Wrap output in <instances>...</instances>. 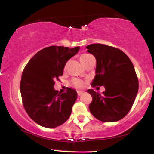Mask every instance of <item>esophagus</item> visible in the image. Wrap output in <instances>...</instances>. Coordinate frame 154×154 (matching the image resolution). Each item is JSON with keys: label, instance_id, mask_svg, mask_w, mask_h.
Here are the masks:
<instances>
[{"label": "esophagus", "instance_id": "1", "mask_svg": "<svg viewBox=\"0 0 154 154\" xmlns=\"http://www.w3.org/2000/svg\"><path fill=\"white\" fill-rule=\"evenodd\" d=\"M83 93V92H82V91H77L78 96H81Z\"/></svg>", "mask_w": 154, "mask_h": 154}]
</instances>
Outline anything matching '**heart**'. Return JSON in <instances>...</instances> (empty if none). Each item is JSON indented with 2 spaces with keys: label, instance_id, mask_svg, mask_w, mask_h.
I'll return each instance as SVG.
<instances>
[{
  "label": "heart",
  "instance_id": "heart-1",
  "mask_svg": "<svg viewBox=\"0 0 154 154\" xmlns=\"http://www.w3.org/2000/svg\"><path fill=\"white\" fill-rule=\"evenodd\" d=\"M90 57H92V56L90 55V54H83V55H81V62L83 64V63L85 62L88 58ZM71 84H72V85L76 88H82L84 86L83 82L81 81V80L77 79H73L72 81H71Z\"/></svg>",
  "mask_w": 154,
  "mask_h": 154
}]
</instances>
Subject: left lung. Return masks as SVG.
Returning <instances> with one entry per match:
<instances>
[{
  "instance_id": "1",
  "label": "left lung",
  "mask_w": 154,
  "mask_h": 154,
  "mask_svg": "<svg viewBox=\"0 0 154 154\" xmlns=\"http://www.w3.org/2000/svg\"><path fill=\"white\" fill-rule=\"evenodd\" d=\"M86 48L97 61L96 75L91 86L105 88L102 94L92 89L87 90L92 97L89 105L90 112L102 122L119 121L129 112L138 92V79L133 64L118 48L100 43L91 44Z\"/></svg>"
}]
</instances>
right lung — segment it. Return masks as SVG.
I'll return each instance as SVG.
<instances>
[{"label": "right lung", "instance_id": "1", "mask_svg": "<svg viewBox=\"0 0 154 154\" xmlns=\"http://www.w3.org/2000/svg\"><path fill=\"white\" fill-rule=\"evenodd\" d=\"M80 47L50 46L38 52L23 71L20 92L24 107L33 121L48 128L62 125L70 116L77 99L75 90L60 94L54 81L62 76L65 64Z\"/></svg>", "mask_w": 154, "mask_h": 154}]
</instances>
